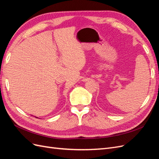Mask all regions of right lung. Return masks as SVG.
<instances>
[{
    "instance_id": "obj_1",
    "label": "right lung",
    "mask_w": 159,
    "mask_h": 159,
    "mask_svg": "<svg viewBox=\"0 0 159 159\" xmlns=\"http://www.w3.org/2000/svg\"><path fill=\"white\" fill-rule=\"evenodd\" d=\"M36 118H37V117H36Z\"/></svg>"
}]
</instances>
